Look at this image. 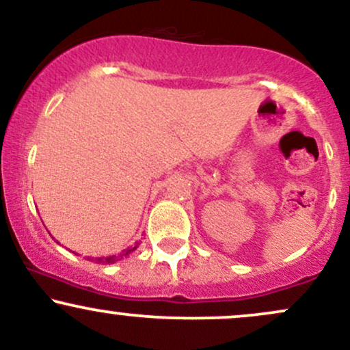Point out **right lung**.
<instances>
[{"label":"right lung","mask_w":350,"mask_h":350,"mask_svg":"<svg viewBox=\"0 0 350 350\" xmlns=\"http://www.w3.org/2000/svg\"><path fill=\"white\" fill-rule=\"evenodd\" d=\"M136 247H138V243H136L135 247H131V248H128V250H124V252H123L122 255H120V256L113 255V256H107V258H95V260H97V262H103V263H115L116 260H118V258H123V256H126L128 253L135 252V250H136Z\"/></svg>","instance_id":"1"}]
</instances>
